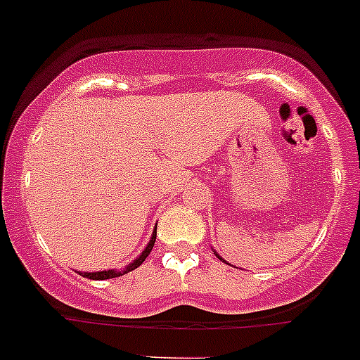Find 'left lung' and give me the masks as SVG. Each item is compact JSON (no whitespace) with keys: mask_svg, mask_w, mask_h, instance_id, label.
I'll use <instances>...</instances> for the list:
<instances>
[{"mask_svg":"<svg viewBox=\"0 0 360 360\" xmlns=\"http://www.w3.org/2000/svg\"><path fill=\"white\" fill-rule=\"evenodd\" d=\"M214 254H216V252H214ZM216 256H218V254H216ZM218 259H219V262H225V259H221V257H219V256H218Z\"/></svg>","mask_w":360,"mask_h":360,"instance_id":"obj_1","label":"left lung"}]
</instances>
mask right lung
<instances>
[{
    "mask_svg": "<svg viewBox=\"0 0 360 360\" xmlns=\"http://www.w3.org/2000/svg\"><path fill=\"white\" fill-rule=\"evenodd\" d=\"M155 240H157V229L153 231L151 234V240H149V243L146 245V249L142 250V254L139 257H136L135 262L129 263L128 266L124 270H101V272H79V274L82 276V278H88V279H111V278H119V276H124V274H128V272H131V270H135L136 266H141L142 263H144V259L148 257V254L151 252L153 249V245H155Z\"/></svg>",
    "mask_w": 360,
    "mask_h": 360,
    "instance_id": "right-lung-1",
    "label": "right lung"
}]
</instances>
